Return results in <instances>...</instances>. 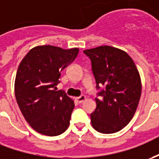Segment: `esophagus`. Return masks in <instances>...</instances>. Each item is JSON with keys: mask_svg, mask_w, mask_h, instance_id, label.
Segmentation results:
<instances>
[{"mask_svg": "<svg viewBox=\"0 0 159 159\" xmlns=\"http://www.w3.org/2000/svg\"><path fill=\"white\" fill-rule=\"evenodd\" d=\"M85 99H86V97H85V96H80L78 98H75V101L78 102V103H82Z\"/></svg>", "mask_w": 159, "mask_h": 159, "instance_id": "obj_1", "label": "esophagus"}]
</instances>
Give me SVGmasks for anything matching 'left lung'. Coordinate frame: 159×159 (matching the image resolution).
<instances>
[{"label": "left lung", "mask_w": 159, "mask_h": 159, "mask_svg": "<svg viewBox=\"0 0 159 159\" xmlns=\"http://www.w3.org/2000/svg\"><path fill=\"white\" fill-rule=\"evenodd\" d=\"M90 59L98 90L97 108L90 114L93 128L98 132H117L133 117L141 97L142 84L131 57L111 46L84 50Z\"/></svg>", "instance_id": "8db88e82"}]
</instances>
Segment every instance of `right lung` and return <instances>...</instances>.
<instances>
[{
  "mask_svg": "<svg viewBox=\"0 0 159 159\" xmlns=\"http://www.w3.org/2000/svg\"><path fill=\"white\" fill-rule=\"evenodd\" d=\"M78 52L77 48L37 46L20 61L15 82L16 102L26 121L39 133L58 136L70 125L75 104L64 90H57V85L61 70Z\"/></svg>",
  "mask_w": 159,
  "mask_h": 159,
  "instance_id": "add662e5",
  "label": "right lung"
}]
</instances>
